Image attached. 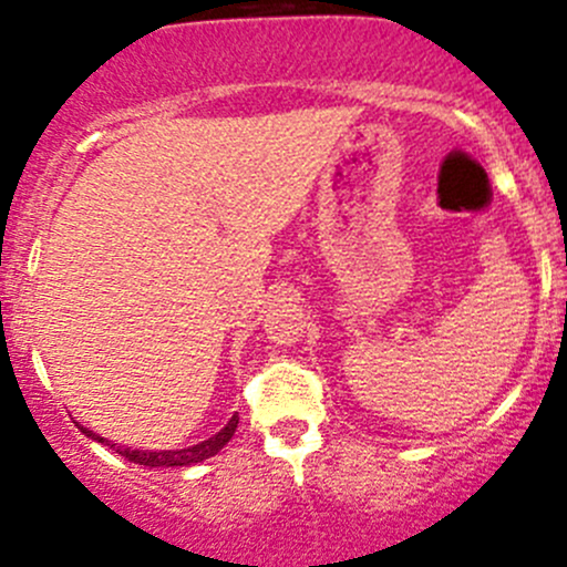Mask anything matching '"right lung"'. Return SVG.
Returning <instances> with one entry per match:
<instances>
[{
    "label": "right lung",
    "mask_w": 567,
    "mask_h": 567,
    "mask_svg": "<svg viewBox=\"0 0 567 567\" xmlns=\"http://www.w3.org/2000/svg\"><path fill=\"white\" fill-rule=\"evenodd\" d=\"M236 425H239V414L231 416V422H228L226 427H223L220 433H215L213 439L202 441V444L196 446H188V450H166V452H142V450H121V446L110 444V441H104L102 435L85 431V427H80L83 433H89L91 439L96 441H104V444H110L112 450L117 452L121 457L132 460V463H140V465H151V468H172V465H190V463H202V460L217 455V452L223 450V446L231 441V435L236 431Z\"/></svg>",
    "instance_id": "1"
}]
</instances>
